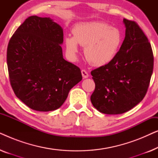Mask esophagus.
Returning a JSON list of instances; mask_svg holds the SVG:
<instances>
[{
	"label": "esophagus",
	"instance_id": "1",
	"mask_svg": "<svg viewBox=\"0 0 158 158\" xmlns=\"http://www.w3.org/2000/svg\"><path fill=\"white\" fill-rule=\"evenodd\" d=\"M81 73H82V75H83V78H87V77H88V76H89L88 73L85 70H82Z\"/></svg>",
	"mask_w": 158,
	"mask_h": 158
}]
</instances>
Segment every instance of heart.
I'll return each mask as SVG.
<instances>
[{
	"instance_id": "heart-1",
	"label": "heart",
	"mask_w": 158,
	"mask_h": 158,
	"mask_svg": "<svg viewBox=\"0 0 158 158\" xmlns=\"http://www.w3.org/2000/svg\"><path fill=\"white\" fill-rule=\"evenodd\" d=\"M73 35L65 38L68 54L74 57L78 52V44L85 47L86 60L94 66H103L111 62L123 41L119 29L103 22L80 23L73 29Z\"/></svg>"
}]
</instances>
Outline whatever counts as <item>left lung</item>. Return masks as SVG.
Returning <instances> with one entry per match:
<instances>
[{
    "instance_id": "left-lung-1",
    "label": "left lung",
    "mask_w": 158,
    "mask_h": 158,
    "mask_svg": "<svg viewBox=\"0 0 158 158\" xmlns=\"http://www.w3.org/2000/svg\"><path fill=\"white\" fill-rule=\"evenodd\" d=\"M125 38L111 62L91 71L92 104L101 113L119 114L142 101L152 76L154 57L148 39L135 21L124 19Z\"/></svg>"
}]
</instances>
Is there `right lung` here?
I'll list each match as a JSON object with an SVG mask.
<instances>
[{
  "label": "right lung",
  "instance_id": "add662e5",
  "mask_svg": "<svg viewBox=\"0 0 158 158\" xmlns=\"http://www.w3.org/2000/svg\"><path fill=\"white\" fill-rule=\"evenodd\" d=\"M62 27L51 19L28 17L10 38L7 48L10 83L30 109L54 111L82 80L81 69L66 61L60 44Z\"/></svg>",
  "mask_w": 158,
  "mask_h": 158
}]
</instances>
